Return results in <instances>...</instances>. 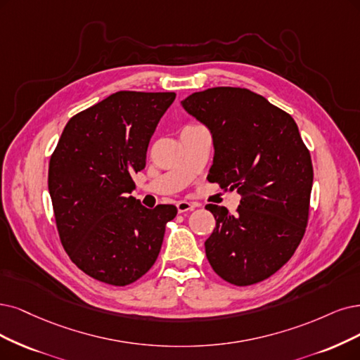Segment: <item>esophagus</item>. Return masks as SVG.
Returning a JSON list of instances; mask_svg holds the SVG:
<instances>
[{"label":"esophagus","instance_id":"34e87169","mask_svg":"<svg viewBox=\"0 0 360 360\" xmlns=\"http://www.w3.org/2000/svg\"><path fill=\"white\" fill-rule=\"evenodd\" d=\"M176 207H178V212L179 214H185V212H190L193 210L194 207H197V203H191V202H185V200H181L176 203Z\"/></svg>","mask_w":360,"mask_h":360}]
</instances>
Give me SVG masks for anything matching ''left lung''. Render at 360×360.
<instances>
[{
	"mask_svg": "<svg viewBox=\"0 0 360 360\" xmlns=\"http://www.w3.org/2000/svg\"><path fill=\"white\" fill-rule=\"evenodd\" d=\"M181 103L212 133V182L242 194L236 215L206 206L217 219L205 242L207 261L229 283L265 281L294 255L309 221L313 165L298 126L264 96L240 87L195 91Z\"/></svg>",
	"mask_w": 360,
	"mask_h": 360,
	"instance_id": "left-lung-1",
	"label": "left lung"
}]
</instances>
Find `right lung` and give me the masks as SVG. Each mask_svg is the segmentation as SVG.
Returning <instances> with one entry per match:
<instances>
[{
  "label": "right lung",
  "instance_id": "right-lung-1",
  "mask_svg": "<svg viewBox=\"0 0 360 360\" xmlns=\"http://www.w3.org/2000/svg\"><path fill=\"white\" fill-rule=\"evenodd\" d=\"M173 91H117L66 123L49 163V193L63 249L99 282L126 286L162 249L173 205L146 209L130 195L133 175Z\"/></svg>",
  "mask_w": 360,
  "mask_h": 360
}]
</instances>
